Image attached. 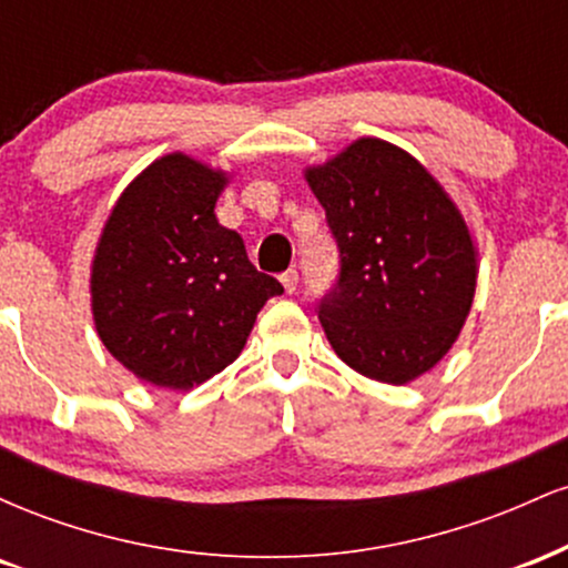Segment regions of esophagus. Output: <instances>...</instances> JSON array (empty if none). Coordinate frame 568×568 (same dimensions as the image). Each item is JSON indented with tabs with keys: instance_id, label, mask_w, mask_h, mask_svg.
<instances>
[{
	"instance_id": "esophagus-1",
	"label": "esophagus",
	"mask_w": 568,
	"mask_h": 568,
	"mask_svg": "<svg viewBox=\"0 0 568 568\" xmlns=\"http://www.w3.org/2000/svg\"><path fill=\"white\" fill-rule=\"evenodd\" d=\"M280 283H283L285 293H296V285H298V272L296 270H288L280 275Z\"/></svg>"
}]
</instances>
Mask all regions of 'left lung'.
Returning a JSON list of instances; mask_svg holds the SVG:
<instances>
[{
	"label": "left lung",
	"instance_id": "8db88e82",
	"mask_svg": "<svg viewBox=\"0 0 568 568\" xmlns=\"http://www.w3.org/2000/svg\"><path fill=\"white\" fill-rule=\"evenodd\" d=\"M342 253L321 302L331 347L349 368L408 384L454 347L478 285V247L440 181L395 143L363 135L304 168Z\"/></svg>",
	"mask_w": 568,
	"mask_h": 568
}]
</instances>
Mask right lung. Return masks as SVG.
<instances>
[{"label":"right lung","mask_w":568,"mask_h":568,"mask_svg":"<svg viewBox=\"0 0 568 568\" xmlns=\"http://www.w3.org/2000/svg\"><path fill=\"white\" fill-rule=\"evenodd\" d=\"M232 173L171 152L116 197L90 264L98 338L135 379L192 389L237 361L256 315L283 293L247 262L216 202Z\"/></svg>","instance_id":"obj_1"}]
</instances>
